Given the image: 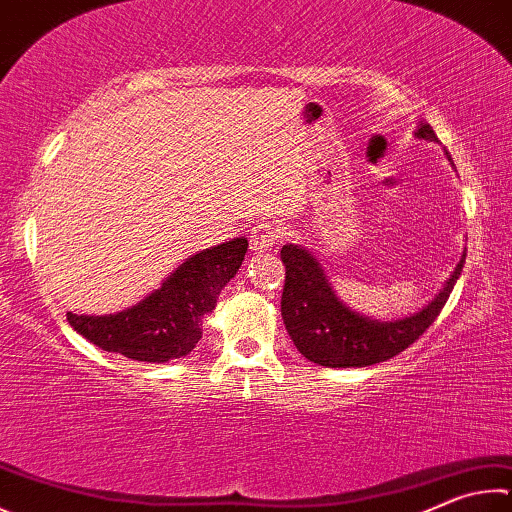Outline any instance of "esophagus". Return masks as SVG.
Returning <instances> with one entry per match:
<instances>
[{
    "label": "esophagus",
    "instance_id": "34e87169",
    "mask_svg": "<svg viewBox=\"0 0 512 512\" xmlns=\"http://www.w3.org/2000/svg\"><path fill=\"white\" fill-rule=\"evenodd\" d=\"M277 241H280V228L273 224H259L250 232V248H253L255 253L273 248Z\"/></svg>",
    "mask_w": 512,
    "mask_h": 512
}]
</instances>
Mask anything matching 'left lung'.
Returning a JSON list of instances; mask_svg holds the SVG:
<instances>
[{
	"mask_svg": "<svg viewBox=\"0 0 512 512\" xmlns=\"http://www.w3.org/2000/svg\"><path fill=\"white\" fill-rule=\"evenodd\" d=\"M416 136L423 141H436L434 129L427 123H421ZM280 255L286 266L282 291L286 331L297 351L322 367H369L405 351L423 336L425 329H430L466 264L463 253L450 280L425 309L403 320L378 322L362 318L338 300L309 250L286 244Z\"/></svg>",
	"mask_w": 512,
	"mask_h": 512,
	"instance_id": "left-lung-1",
	"label": "left lung"
}]
</instances>
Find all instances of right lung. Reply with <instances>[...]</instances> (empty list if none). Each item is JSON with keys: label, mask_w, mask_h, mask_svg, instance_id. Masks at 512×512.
Listing matches in <instances>:
<instances>
[{"label": "right lung", "mask_w": 512, "mask_h": 512, "mask_svg": "<svg viewBox=\"0 0 512 512\" xmlns=\"http://www.w3.org/2000/svg\"><path fill=\"white\" fill-rule=\"evenodd\" d=\"M246 250L244 237L206 248L185 259L161 288L132 309L114 315L67 313V320L102 351L141 362L183 358L197 347L203 315L215 309L221 288L239 271Z\"/></svg>", "instance_id": "obj_1"}]
</instances>
